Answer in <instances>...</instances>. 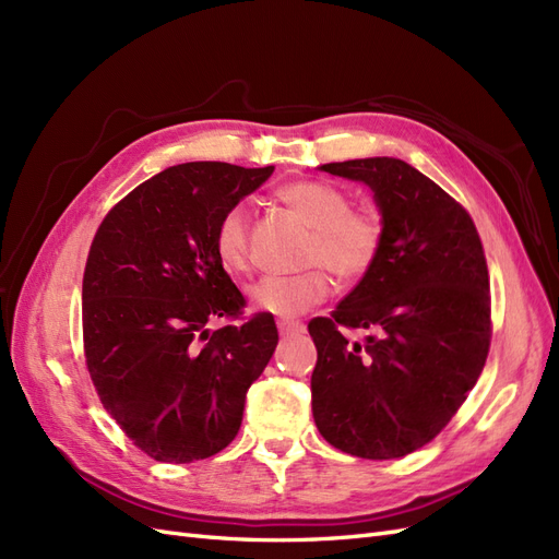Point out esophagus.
Wrapping results in <instances>:
<instances>
[{"instance_id":"obj_1","label":"esophagus","mask_w":559,"mask_h":559,"mask_svg":"<svg viewBox=\"0 0 559 559\" xmlns=\"http://www.w3.org/2000/svg\"><path fill=\"white\" fill-rule=\"evenodd\" d=\"M302 326L300 321H277V331L280 335H294V333H302Z\"/></svg>"}]
</instances>
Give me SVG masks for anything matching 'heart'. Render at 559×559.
Listing matches in <instances>:
<instances>
[{
	"mask_svg": "<svg viewBox=\"0 0 559 559\" xmlns=\"http://www.w3.org/2000/svg\"><path fill=\"white\" fill-rule=\"evenodd\" d=\"M277 198L312 228L306 263L314 265L298 275H270L251 286L253 310L275 317H298L324 302L331 294L325 267L345 282H359L376 267L384 247V222L373 207H352L349 195L333 183L302 179L284 183ZM214 253L228 273H247L249 257V212L233 205L218 218L214 230Z\"/></svg>",
	"mask_w": 559,
	"mask_h": 559,
	"instance_id": "1",
	"label": "heart"
}]
</instances>
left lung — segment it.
Masks as SVG:
<instances>
[{"instance_id":"1","label":"left lung","mask_w":559,"mask_h":559,"mask_svg":"<svg viewBox=\"0 0 559 559\" xmlns=\"http://www.w3.org/2000/svg\"><path fill=\"white\" fill-rule=\"evenodd\" d=\"M319 170L370 186L384 247L331 317L308 324L314 425L347 454L396 460L433 441L483 373L492 341L483 242L460 202L405 160ZM343 325L374 333L349 344Z\"/></svg>"}]
</instances>
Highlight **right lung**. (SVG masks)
I'll list each match as a JSON object with an SVG mask.
<instances>
[{"mask_svg": "<svg viewBox=\"0 0 559 559\" xmlns=\"http://www.w3.org/2000/svg\"><path fill=\"white\" fill-rule=\"evenodd\" d=\"M275 167L183 163L146 179L99 224L83 273V352L105 411L151 460L222 452L277 347L273 314L210 331L247 306L214 253L226 210Z\"/></svg>", "mask_w": 559, "mask_h": 559, "instance_id": "obj_1", "label": "right lung"}]
</instances>
